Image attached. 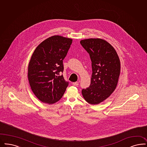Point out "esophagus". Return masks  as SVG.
<instances>
[{"label":"esophagus","mask_w":147,"mask_h":147,"mask_svg":"<svg viewBox=\"0 0 147 147\" xmlns=\"http://www.w3.org/2000/svg\"><path fill=\"white\" fill-rule=\"evenodd\" d=\"M72 84L74 86H77L78 85V82H76L75 83H73Z\"/></svg>","instance_id":"1"}]
</instances>
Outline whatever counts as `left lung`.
<instances>
[{
  "mask_svg": "<svg viewBox=\"0 0 147 147\" xmlns=\"http://www.w3.org/2000/svg\"><path fill=\"white\" fill-rule=\"evenodd\" d=\"M80 44L89 54L92 71L90 85L82 89V94L87 102L98 105L109 98L117 86L119 58L114 47L103 39L87 38Z\"/></svg>",
  "mask_w": 147,
  "mask_h": 147,
  "instance_id": "1",
  "label": "left lung"
}]
</instances>
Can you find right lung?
Segmentation results:
<instances>
[{
	"mask_svg": "<svg viewBox=\"0 0 147 147\" xmlns=\"http://www.w3.org/2000/svg\"><path fill=\"white\" fill-rule=\"evenodd\" d=\"M72 39L60 35L46 38L35 49L29 61L28 77L31 89L39 100L53 104L63 96L69 85L63 75V60Z\"/></svg>",
	"mask_w": 147,
	"mask_h": 147,
	"instance_id": "obj_1",
	"label": "right lung"
}]
</instances>
